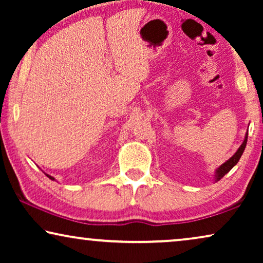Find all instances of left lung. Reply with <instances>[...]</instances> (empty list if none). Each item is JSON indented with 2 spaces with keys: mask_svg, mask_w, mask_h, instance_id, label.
I'll return each mask as SVG.
<instances>
[{
  "mask_svg": "<svg viewBox=\"0 0 263 263\" xmlns=\"http://www.w3.org/2000/svg\"><path fill=\"white\" fill-rule=\"evenodd\" d=\"M247 141H248V132L246 136H244V141L242 142V145L239 146V148L237 149V152L233 154V156L230 158L229 160H226L224 164H221L220 166H219L217 170H215V174H214V181L218 182L219 179H221L224 176L228 174V172L231 170V168L235 166V165L238 163L239 158L242 157V154L244 152V149H246V146H247Z\"/></svg>",
  "mask_w": 263,
  "mask_h": 263,
  "instance_id": "left-lung-1",
  "label": "left lung"
}]
</instances>
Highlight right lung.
Wrapping results in <instances>:
<instances>
[{
    "label": "right lung",
    "mask_w": 263,
    "mask_h": 263,
    "mask_svg": "<svg viewBox=\"0 0 263 263\" xmlns=\"http://www.w3.org/2000/svg\"><path fill=\"white\" fill-rule=\"evenodd\" d=\"M45 175H46V176H48V177H49L50 179H51V181H55V178H53V177H52V176H50V175H48V174H45Z\"/></svg>",
    "instance_id": "add662e5"
}]
</instances>
